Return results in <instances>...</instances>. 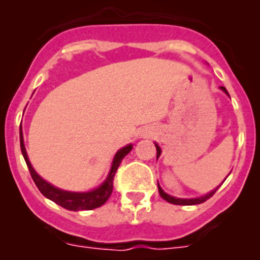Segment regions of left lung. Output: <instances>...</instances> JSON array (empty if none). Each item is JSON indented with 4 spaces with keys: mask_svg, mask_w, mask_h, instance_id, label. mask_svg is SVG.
I'll use <instances>...</instances> for the list:
<instances>
[{
    "mask_svg": "<svg viewBox=\"0 0 260 260\" xmlns=\"http://www.w3.org/2000/svg\"><path fill=\"white\" fill-rule=\"evenodd\" d=\"M220 89H221L222 92H225V93H226V95L229 96L228 91H226V88H225V87H220ZM155 146H156V151H157V156H156V158H158V157H160V155H161V148L158 147L157 143H155ZM226 177H228V176H226ZM225 180H226V178H225ZM220 186H221V185H220ZM220 186H217L216 189H213L212 191H210V192H208V194L202 195V197H198V198H189V199H187V198H176V197H172V195L167 194V192H165L164 190L161 189V186H160L157 183L158 192H160V195H161V198L165 199V201H167V202H169V203H172V204H180V206H194V204L203 203V202H206V201H207V199H210L211 197H212V195L215 194L216 190L219 189Z\"/></svg>",
    "mask_w": 260,
    "mask_h": 260,
    "instance_id": "8db88e82",
    "label": "left lung"
}]
</instances>
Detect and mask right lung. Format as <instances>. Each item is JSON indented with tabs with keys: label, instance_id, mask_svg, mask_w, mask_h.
<instances>
[{
	"label": "right lung",
	"instance_id": "obj_1",
	"mask_svg": "<svg viewBox=\"0 0 260 260\" xmlns=\"http://www.w3.org/2000/svg\"><path fill=\"white\" fill-rule=\"evenodd\" d=\"M20 134V150H22V155L26 160V164L28 167V171L31 173L32 180L35 182V185L38 186V189L40 190V192L44 195L45 198L50 199L54 203H57L61 207L66 208L69 211H83V210H93V208H98L100 206L105 203V202L109 199L110 194H112V190H113V178L116 171L118 169L119 164L122 161V158L127 155L130 151L133 150V144H127V146L122 147L121 150H118L116 152L113 157V161H112V167H110V171L108 173L107 178H105L104 182L102 185L96 187V189L91 190V191H68V190H62L53 186L52 183H49L48 181H45L44 178H41L36 171L32 167L31 161H29L28 155H27L26 147H24V141H23V132H22V123H20L19 128Z\"/></svg>",
	"mask_w": 260,
	"mask_h": 260
}]
</instances>
